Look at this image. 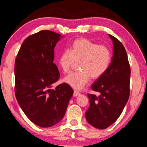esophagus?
<instances>
[{
    "label": "esophagus",
    "instance_id": "1",
    "mask_svg": "<svg viewBox=\"0 0 147 147\" xmlns=\"http://www.w3.org/2000/svg\"><path fill=\"white\" fill-rule=\"evenodd\" d=\"M79 95H80V92H78V91H74V96H79Z\"/></svg>",
    "mask_w": 147,
    "mask_h": 147
}]
</instances>
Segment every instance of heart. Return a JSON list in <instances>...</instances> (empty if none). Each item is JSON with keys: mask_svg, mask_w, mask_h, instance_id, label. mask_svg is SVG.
<instances>
[{"mask_svg": "<svg viewBox=\"0 0 147 147\" xmlns=\"http://www.w3.org/2000/svg\"><path fill=\"white\" fill-rule=\"evenodd\" d=\"M78 61L80 70L70 74L64 81L76 90H80L90 78L97 79L107 71L111 61V52L107 47L98 45L86 38H78L71 43L69 50L60 53L58 63L64 73H68Z\"/></svg>", "mask_w": 147, "mask_h": 147, "instance_id": "obj_1", "label": "heart"}]
</instances>
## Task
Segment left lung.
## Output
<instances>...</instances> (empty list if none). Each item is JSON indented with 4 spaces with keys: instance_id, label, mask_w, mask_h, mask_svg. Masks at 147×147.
<instances>
[{
    "instance_id": "left-lung-1",
    "label": "left lung",
    "mask_w": 147,
    "mask_h": 147,
    "mask_svg": "<svg viewBox=\"0 0 147 147\" xmlns=\"http://www.w3.org/2000/svg\"><path fill=\"white\" fill-rule=\"evenodd\" d=\"M113 41V57L107 71L96 79L91 89L99 95L88 94L90 106L87 121L96 129H105L116 121L129 100L131 69L123 45L109 34Z\"/></svg>"
}]
</instances>
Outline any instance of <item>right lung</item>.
Returning <instances> with one entry per match:
<instances>
[{"label":"right lung","mask_w":147,"mask_h":147,"mask_svg":"<svg viewBox=\"0 0 147 147\" xmlns=\"http://www.w3.org/2000/svg\"><path fill=\"white\" fill-rule=\"evenodd\" d=\"M64 36L42 30L27 37L15 61V95L27 117L40 127L56 125L74 94L67 83L52 89L60 73L53 63L54 48Z\"/></svg>","instance_id":"add662e5"}]
</instances>
